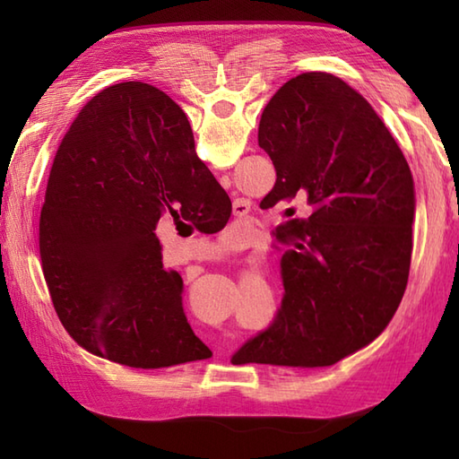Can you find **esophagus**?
I'll list each match as a JSON object with an SVG mask.
<instances>
[{
  "instance_id": "obj_1",
  "label": "esophagus",
  "mask_w": 459,
  "mask_h": 459,
  "mask_svg": "<svg viewBox=\"0 0 459 459\" xmlns=\"http://www.w3.org/2000/svg\"><path fill=\"white\" fill-rule=\"evenodd\" d=\"M250 211V201L248 199H237L232 203V212L237 214V217H245V214Z\"/></svg>"
}]
</instances>
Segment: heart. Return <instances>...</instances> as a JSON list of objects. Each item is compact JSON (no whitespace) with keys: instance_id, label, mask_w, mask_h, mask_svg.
<instances>
[{"instance_id":"heart-1","label":"heart","mask_w":459,"mask_h":459,"mask_svg":"<svg viewBox=\"0 0 459 459\" xmlns=\"http://www.w3.org/2000/svg\"><path fill=\"white\" fill-rule=\"evenodd\" d=\"M240 232H235V230H230L229 235H227V240H229V245H238L240 242Z\"/></svg>"}]
</instances>
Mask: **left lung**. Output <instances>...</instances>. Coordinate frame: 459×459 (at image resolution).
I'll return each instance as SVG.
<instances>
[{
  "label": "left lung",
  "instance_id": "obj_1",
  "mask_svg": "<svg viewBox=\"0 0 459 459\" xmlns=\"http://www.w3.org/2000/svg\"><path fill=\"white\" fill-rule=\"evenodd\" d=\"M258 145L276 169L264 201L304 197L307 219L278 229L284 298L235 363L329 367L383 333L404 296L414 181L363 96L327 73H301L262 112ZM262 201V203H264Z\"/></svg>",
  "mask_w": 459,
  "mask_h": 459
}]
</instances>
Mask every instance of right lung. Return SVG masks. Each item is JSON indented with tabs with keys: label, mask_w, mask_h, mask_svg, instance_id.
Instances as JSON below:
<instances>
[{
	"label": "right lung",
	"mask_w": 459,
	"mask_h": 459,
	"mask_svg": "<svg viewBox=\"0 0 459 459\" xmlns=\"http://www.w3.org/2000/svg\"><path fill=\"white\" fill-rule=\"evenodd\" d=\"M219 232L232 204L195 153L187 116L145 82L99 92L55 155L39 221L43 274L76 343L134 368L212 353L183 311V280L161 262L163 214Z\"/></svg>",
	"instance_id": "obj_1"
}]
</instances>
